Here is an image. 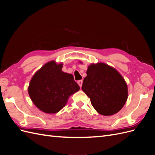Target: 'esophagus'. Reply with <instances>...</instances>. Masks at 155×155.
Segmentation results:
<instances>
[{"label":"esophagus","instance_id":"1","mask_svg":"<svg viewBox=\"0 0 155 155\" xmlns=\"http://www.w3.org/2000/svg\"><path fill=\"white\" fill-rule=\"evenodd\" d=\"M78 83L79 86L80 87H82V84H83V80H79V81H78Z\"/></svg>","mask_w":155,"mask_h":155}]
</instances>
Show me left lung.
<instances>
[{
    "label": "left lung",
    "mask_w": 155,
    "mask_h": 155,
    "mask_svg": "<svg viewBox=\"0 0 155 155\" xmlns=\"http://www.w3.org/2000/svg\"><path fill=\"white\" fill-rule=\"evenodd\" d=\"M82 90L91 99L95 110L104 116L119 112L128 97L124 78L114 68L104 63L89 65Z\"/></svg>",
    "instance_id": "left-lung-1"
}]
</instances>
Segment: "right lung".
<instances>
[{
	"mask_svg": "<svg viewBox=\"0 0 155 155\" xmlns=\"http://www.w3.org/2000/svg\"><path fill=\"white\" fill-rule=\"evenodd\" d=\"M63 63L51 61L34 74L29 83V96L39 110L55 114L66 105L69 97L80 87L72 74L62 71Z\"/></svg>",
	"mask_w": 155,
	"mask_h": 155,
	"instance_id": "right-lung-1",
	"label": "right lung"
}]
</instances>
